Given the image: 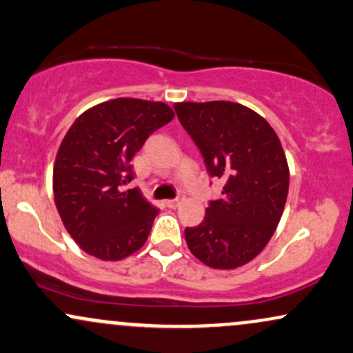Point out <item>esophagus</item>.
Instances as JSON below:
<instances>
[{"label": "esophagus", "instance_id": "esophagus-1", "mask_svg": "<svg viewBox=\"0 0 353 353\" xmlns=\"http://www.w3.org/2000/svg\"><path fill=\"white\" fill-rule=\"evenodd\" d=\"M179 202H181V199L179 197H176V199H169V201H165V205H168V208H177V205H179Z\"/></svg>", "mask_w": 353, "mask_h": 353}]
</instances>
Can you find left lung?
<instances>
[{"label":"left lung","instance_id":"obj_1","mask_svg":"<svg viewBox=\"0 0 353 353\" xmlns=\"http://www.w3.org/2000/svg\"><path fill=\"white\" fill-rule=\"evenodd\" d=\"M185 132L222 182L204 221L185 228L190 252L214 269H236L264 249L281 221L289 168L277 134L249 108L230 101L174 104Z\"/></svg>","mask_w":353,"mask_h":353}]
</instances>
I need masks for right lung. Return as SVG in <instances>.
<instances>
[{"instance_id":"1","label":"right lung","mask_w":353,"mask_h":353,"mask_svg":"<svg viewBox=\"0 0 353 353\" xmlns=\"http://www.w3.org/2000/svg\"><path fill=\"white\" fill-rule=\"evenodd\" d=\"M172 117L164 103L119 98L89 109L66 132L52 189L61 221L84 252L119 261L148 241L159 210L124 185L134 179L132 157Z\"/></svg>"}]
</instances>
